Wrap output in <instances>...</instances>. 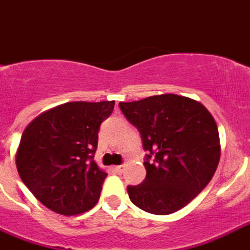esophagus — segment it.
Masks as SVG:
<instances>
[{
	"mask_svg": "<svg viewBox=\"0 0 250 250\" xmlns=\"http://www.w3.org/2000/svg\"><path fill=\"white\" fill-rule=\"evenodd\" d=\"M123 169H125V167H123V165H117V167H114V170L117 171L118 174H121L122 171H123Z\"/></svg>",
	"mask_w": 250,
	"mask_h": 250,
	"instance_id": "obj_1",
	"label": "esophagus"
}]
</instances>
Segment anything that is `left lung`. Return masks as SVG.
Wrapping results in <instances>:
<instances>
[{"instance_id":"8db88e82","label":"left lung","mask_w":250,"mask_h":250,"mask_svg":"<svg viewBox=\"0 0 250 250\" xmlns=\"http://www.w3.org/2000/svg\"><path fill=\"white\" fill-rule=\"evenodd\" d=\"M119 108L141 133L147 151L146 178L127 187L129 200L154 215L183 208L209 183L219 165V129L211 113L200 102L175 94L119 103Z\"/></svg>"}]
</instances>
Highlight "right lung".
Returning a JSON list of instances; mask_svg holds the SVG:
<instances>
[{"label": "right lung", "instance_id": "right-lung-1", "mask_svg": "<svg viewBox=\"0 0 250 250\" xmlns=\"http://www.w3.org/2000/svg\"><path fill=\"white\" fill-rule=\"evenodd\" d=\"M112 102H72L38 115L22 132L16 152L19 175L47 208L64 216L95 206L108 174L95 161L98 132Z\"/></svg>", "mask_w": 250, "mask_h": 250}]
</instances>
